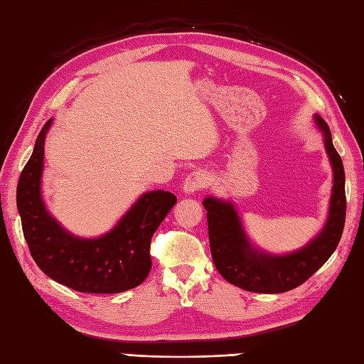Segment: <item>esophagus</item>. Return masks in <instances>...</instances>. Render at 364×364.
I'll list each match as a JSON object with an SVG mask.
<instances>
[{
  "label": "esophagus",
  "instance_id": "obj_1",
  "mask_svg": "<svg viewBox=\"0 0 364 364\" xmlns=\"http://www.w3.org/2000/svg\"><path fill=\"white\" fill-rule=\"evenodd\" d=\"M208 185V176L205 171H193L187 176V179L183 181V191L188 193V195H191V193H196L199 190L205 188Z\"/></svg>",
  "mask_w": 364,
  "mask_h": 364
}]
</instances>
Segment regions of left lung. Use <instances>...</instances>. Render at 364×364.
<instances>
[{
	"label": "left lung",
	"instance_id": "left-lung-1",
	"mask_svg": "<svg viewBox=\"0 0 364 364\" xmlns=\"http://www.w3.org/2000/svg\"><path fill=\"white\" fill-rule=\"evenodd\" d=\"M314 121L324 134L326 151L333 168V188L327 223L309 245L287 255L262 252L249 243L232 203L216 198L204 199L203 205L207 210L213 263L229 284L250 293L277 294L289 291L309 280L328 260L340 243L346 221L344 166L333 146L327 123L318 115Z\"/></svg>",
	"mask_w": 364,
	"mask_h": 364
}]
</instances>
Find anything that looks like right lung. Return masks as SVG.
<instances>
[{"mask_svg":"<svg viewBox=\"0 0 364 364\" xmlns=\"http://www.w3.org/2000/svg\"><path fill=\"white\" fill-rule=\"evenodd\" d=\"M51 123L48 119L40 131L17 185L23 235L32 258L48 277L79 293L115 294L139 287L152 266L151 238L177 198L161 190L144 193L106 235L90 240L71 235L48 212L40 190Z\"/></svg>","mask_w":364,"mask_h":364,"instance_id":"right-lung-1","label":"right lung"}]
</instances>
